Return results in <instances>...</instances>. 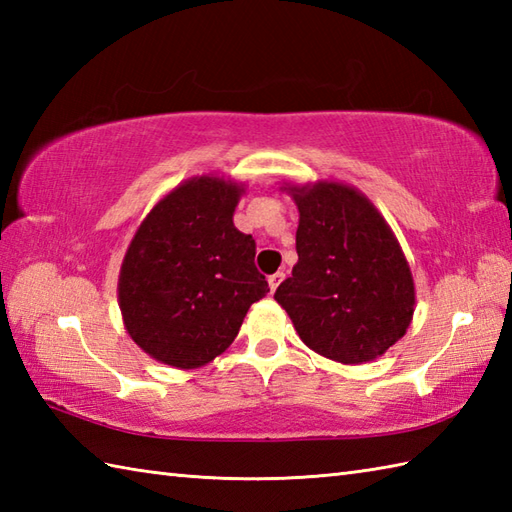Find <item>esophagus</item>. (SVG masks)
I'll list each match as a JSON object with an SVG mask.
<instances>
[{
	"label": "esophagus",
	"instance_id": "esophagus-1",
	"mask_svg": "<svg viewBox=\"0 0 512 512\" xmlns=\"http://www.w3.org/2000/svg\"><path fill=\"white\" fill-rule=\"evenodd\" d=\"M281 281H284V273H275V275H270V277H268L270 292H275V290H277V286L281 284Z\"/></svg>",
	"mask_w": 512,
	"mask_h": 512
}]
</instances>
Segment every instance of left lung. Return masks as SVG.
<instances>
[{
  "label": "left lung",
  "instance_id": "1",
  "mask_svg": "<svg viewBox=\"0 0 512 512\" xmlns=\"http://www.w3.org/2000/svg\"><path fill=\"white\" fill-rule=\"evenodd\" d=\"M299 209L297 264L275 299L310 350L343 365L383 356L405 336L416 286L398 239L350 184L284 182Z\"/></svg>",
  "mask_w": 512,
  "mask_h": 512
}]
</instances>
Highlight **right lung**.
Returning a JSON list of instances; mask_svg holds the SVG:
<instances>
[{"label": "right lung", "mask_w": 512, "mask_h": 512, "mask_svg": "<svg viewBox=\"0 0 512 512\" xmlns=\"http://www.w3.org/2000/svg\"><path fill=\"white\" fill-rule=\"evenodd\" d=\"M246 184L204 173L180 182L140 222L118 275V308L132 341L156 361L195 369L220 356L268 281L255 239L233 213Z\"/></svg>", "instance_id": "right-lung-1"}]
</instances>
